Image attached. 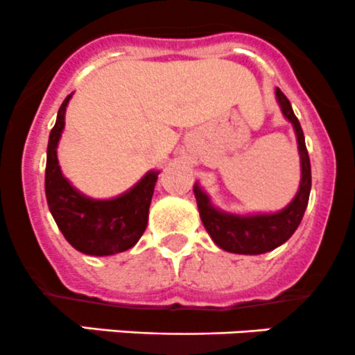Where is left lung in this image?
<instances>
[{
  "mask_svg": "<svg viewBox=\"0 0 355 355\" xmlns=\"http://www.w3.org/2000/svg\"><path fill=\"white\" fill-rule=\"evenodd\" d=\"M275 93L282 114L293 125L298 155H300V184H298L297 195L293 196L292 202L278 212L233 214L217 209L198 182H195L193 186L200 219H202L207 233L210 234L217 247L231 252V254L259 255L275 250L279 245L288 241V238L295 233L305 209H307L309 195H311V160H309L307 148H305L304 131L293 114L288 98L282 93L279 87H276Z\"/></svg>",
  "mask_w": 355,
  "mask_h": 355,
  "instance_id": "left-lung-1",
  "label": "left lung"
}]
</instances>
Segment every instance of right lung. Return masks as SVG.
I'll return each instance as SVG.
<instances>
[{
    "label": "right lung",
    "instance_id": "obj_1",
    "mask_svg": "<svg viewBox=\"0 0 355 355\" xmlns=\"http://www.w3.org/2000/svg\"><path fill=\"white\" fill-rule=\"evenodd\" d=\"M63 100L50 132L44 191L50 212L65 240L76 250L94 257L121 254L138 243L148 224V210L160 171H148L135 186L114 198H91L73 188L60 169L57 148L65 128Z\"/></svg>",
    "mask_w": 355,
    "mask_h": 355
}]
</instances>
